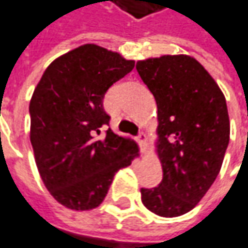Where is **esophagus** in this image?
Here are the masks:
<instances>
[{
  "mask_svg": "<svg viewBox=\"0 0 248 248\" xmlns=\"http://www.w3.org/2000/svg\"><path fill=\"white\" fill-rule=\"evenodd\" d=\"M138 142L141 145V149H142V154L146 152V145H148V138H146V134H140L138 137Z\"/></svg>",
  "mask_w": 248,
  "mask_h": 248,
  "instance_id": "obj_1",
  "label": "esophagus"
}]
</instances>
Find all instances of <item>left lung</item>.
Masks as SVG:
<instances>
[{"label": "left lung", "mask_w": 248, "mask_h": 248, "mask_svg": "<svg viewBox=\"0 0 248 248\" xmlns=\"http://www.w3.org/2000/svg\"><path fill=\"white\" fill-rule=\"evenodd\" d=\"M137 71L157 106L155 154L163 170L157 187L141 188V201L159 217H181L204 198L220 171L230 137L226 99L187 54L140 60Z\"/></svg>", "instance_id": "obj_1"}]
</instances>
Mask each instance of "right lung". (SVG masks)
I'll return each mask as SVG.
<instances>
[{"mask_svg":"<svg viewBox=\"0 0 248 248\" xmlns=\"http://www.w3.org/2000/svg\"><path fill=\"white\" fill-rule=\"evenodd\" d=\"M135 61L97 44L56 58L31 94V142L39 174L57 202L91 211L103 202L114 174L140 156V146L113 131L103 108L107 89Z\"/></svg>","mask_w":248,"mask_h":248,"instance_id":"right-lung-1","label":"right lung"}]
</instances>
